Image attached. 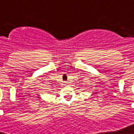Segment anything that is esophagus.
Masks as SVG:
<instances>
[{"label":"esophagus","mask_w":134,"mask_h":134,"mask_svg":"<svg viewBox=\"0 0 134 134\" xmlns=\"http://www.w3.org/2000/svg\"><path fill=\"white\" fill-rule=\"evenodd\" d=\"M64 85H65V86H67V83H64Z\"/></svg>","instance_id":"obj_1"}]
</instances>
